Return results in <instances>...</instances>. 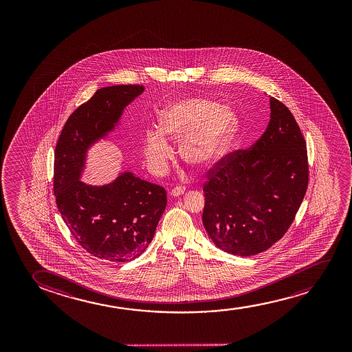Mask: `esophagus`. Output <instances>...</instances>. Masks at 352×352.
Segmentation results:
<instances>
[{
    "mask_svg": "<svg viewBox=\"0 0 352 352\" xmlns=\"http://www.w3.org/2000/svg\"><path fill=\"white\" fill-rule=\"evenodd\" d=\"M185 193V188L183 186H177V188H174L172 191H170V195L173 196V197H178L180 195H184Z\"/></svg>",
    "mask_w": 352,
    "mask_h": 352,
    "instance_id": "1",
    "label": "esophagus"
}]
</instances>
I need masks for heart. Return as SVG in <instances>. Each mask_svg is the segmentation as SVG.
<instances>
[{
  "label": "heart",
  "instance_id": "1",
  "mask_svg": "<svg viewBox=\"0 0 352 352\" xmlns=\"http://www.w3.org/2000/svg\"><path fill=\"white\" fill-rule=\"evenodd\" d=\"M160 131H148L143 153L150 170L167 172L173 157L170 140H180V154L195 167H207L226 153L238 130V116L217 102L191 97L172 102L160 113Z\"/></svg>",
  "mask_w": 352,
  "mask_h": 352
}]
</instances>
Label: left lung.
<instances>
[{
	"label": "left lung",
	"instance_id": "left-lung-1",
	"mask_svg": "<svg viewBox=\"0 0 352 352\" xmlns=\"http://www.w3.org/2000/svg\"><path fill=\"white\" fill-rule=\"evenodd\" d=\"M270 111L260 140L222 156L206 173L203 225L232 255H256L281 239L308 188V151L298 124L274 97Z\"/></svg>",
	"mask_w": 352,
	"mask_h": 352
}]
</instances>
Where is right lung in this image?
<instances>
[{
  "label": "right lung",
  "mask_w": 352,
  "mask_h": 352,
  "mask_svg": "<svg viewBox=\"0 0 352 352\" xmlns=\"http://www.w3.org/2000/svg\"><path fill=\"white\" fill-rule=\"evenodd\" d=\"M144 90L142 85L98 89L63 126L54 156L56 206L82 249L101 260L129 262L144 252L167 206L162 186L124 173L104 186L80 178L87 150L113 130L121 113Z\"/></svg>",
  "instance_id": "right-lung-1"
}]
</instances>
